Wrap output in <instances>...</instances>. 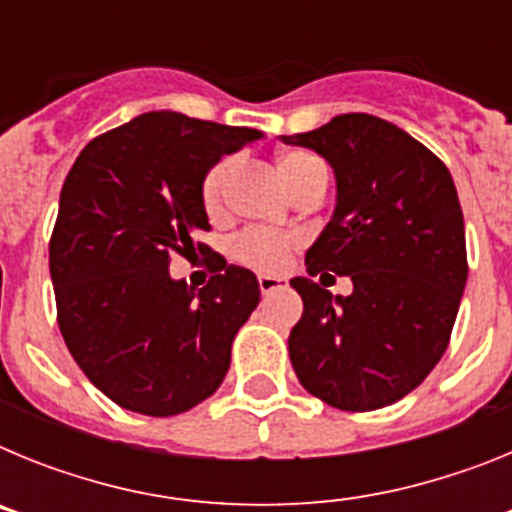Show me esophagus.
<instances>
[{"mask_svg":"<svg viewBox=\"0 0 512 512\" xmlns=\"http://www.w3.org/2000/svg\"><path fill=\"white\" fill-rule=\"evenodd\" d=\"M259 287H261V292H264V295H269V292H274V289L284 287V279L269 277V274H261V277H259Z\"/></svg>","mask_w":512,"mask_h":512,"instance_id":"esophagus-1","label":"esophagus"}]
</instances>
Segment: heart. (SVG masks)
Segmentation results:
<instances>
[{"mask_svg":"<svg viewBox=\"0 0 512 512\" xmlns=\"http://www.w3.org/2000/svg\"><path fill=\"white\" fill-rule=\"evenodd\" d=\"M233 169V158H220V161L212 164L210 169H207V174L202 176L200 200L202 207L207 210V215H217V212L223 210L225 189H228ZM279 169H282V176L287 179L292 192H300L305 184H310L312 179H318V176H328V169H325L323 161L307 151L284 153V156L279 158ZM297 246H300V235L295 233H277V230L266 228H246L230 241L228 251L230 259H233L235 264L271 274V271L284 269V264L289 261V253L295 251Z\"/></svg>","mask_w":512,"mask_h":512,"instance_id":"b5f03b06","label":"heart"}]
</instances>
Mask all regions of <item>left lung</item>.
Wrapping results in <instances>:
<instances>
[{"label": "left lung", "mask_w": 512, "mask_h": 512, "mask_svg": "<svg viewBox=\"0 0 512 512\" xmlns=\"http://www.w3.org/2000/svg\"><path fill=\"white\" fill-rule=\"evenodd\" d=\"M336 171L338 202L292 279L302 318L289 359L310 395L369 413L413 392L449 346L467 284V238L441 158L382 117L351 112L310 133L282 135ZM351 276L333 298L312 276ZM335 281V278H333Z\"/></svg>", "instance_id": "1"}]
</instances>
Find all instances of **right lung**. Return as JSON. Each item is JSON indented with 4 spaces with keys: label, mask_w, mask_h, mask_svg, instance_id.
Instances as JSON below:
<instances>
[{
    "label": "right lung",
    "mask_w": 512,
    "mask_h": 512,
    "mask_svg": "<svg viewBox=\"0 0 512 512\" xmlns=\"http://www.w3.org/2000/svg\"><path fill=\"white\" fill-rule=\"evenodd\" d=\"M261 138L179 112H146L89 140L71 166L51 235L61 336L99 392L169 418L223 384L230 346L261 300L256 277L197 241L210 230L202 176ZM171 252L218 269L202 290L168 277Z\"/></svg>",
    "instance_id": "add662e5"
}]
</instances>
